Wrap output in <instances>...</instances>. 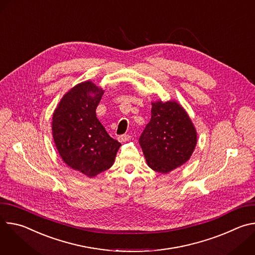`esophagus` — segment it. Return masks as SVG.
Instances as JSON below:
<instances>
[{
	"label": "esophagus",
	"mask_w": 255,
	"mask_h": 255,
	"mask_svg": "<svg viewBox=\"0 0 255 255\" xmlns=\"http://www.w3.org/2000/svg\"><path fill=\"white\" fill-rule=\"evenodd\" d=\"M130 139H131V136L126 135V134L120 135V136L118 137V141H119V142H126V141H129Z\"/></svg>",
	"instance_id": "34e87169"
}]
</instances>
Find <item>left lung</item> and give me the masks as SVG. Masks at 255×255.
<instances>
[{
  "label": "left lung",
  "instance_id": "1",
  "mask_svg": "<svg viewBox=\"0 0 255 255\" xmlns=\"http://www.w3.org/2000/svg\"><path fill=\"white\" fill-rule=\"evenodd\" d=\"M198 134L187 111L176 101L151 103V119L139 138L147 165L168 173L192 156Z\"/></svg>",
  "mask_w": 255,
  "mask_h": 255
}]
</instances>
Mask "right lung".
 <instances>
[{
	"label": "right lung",
	"mask_w": 255,
	"mask_h": 255,
	"mask_svg": "<svg viewBox=\"0 0 255 255\" xmlns=\"http://www.w3.org/2000/svg\"><path fill=\"white\" fill-rule=\"evenodd\" d=\"M104 92L92 81L80 83L63 95L52 115V137L61 159L88 177L110 168L121 146L96 115Z\"/></svg>",
	"instance_id": "obj_1"
}]
</instances>
